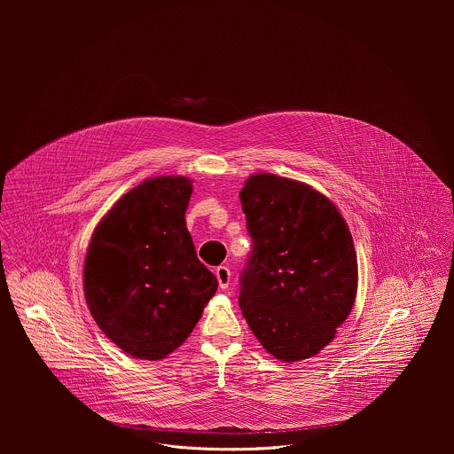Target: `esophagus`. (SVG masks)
Wrapping results in <instances>:
<instances>
[{
	"label": "esophagus",
	"mask_w": 454,
	"mask_h": 454,
	"mask_svg": "<svg viewBox=\"0 0 454 454\" xmlns=\"http://www.w3.org/2000/svg\"><path fill=\"white\" fill-rule=\"evenodd\" d=\"M215 274H216V279H218V285L220 288H229L231 285V269L225 267V265H220L215 269Z\"/></svg>",
	"instance_id": "34e87169"
}]
</instances>
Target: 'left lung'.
Wrapping results in <instances>:
<instances>
[{"instance_id":"8db88e82","label":"left lung","mask_w":454,"mask_h":454,"mask_svg":"<svg viewBox=\"0 0 454 454\" xmlns=\"http://www.w3.org/2000/svg\"><path fill=\"white\" fill-rule=\"evenodd\" d=\"M252 252L239 308L260 344L283 362L320 353L355 304L358 267L337 207L311 187L254 175L239 192Z\"/></svg>"}]
</instances>
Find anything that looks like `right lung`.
<instances>
[{
  "label": "right lung",
  "mask_w": 454,
  "mask_h": 454,
  "mask_svg": "<svg viewBox=\"0 0 454 454\" xmlns=\"http://www.w3.org/2000/svg\"><path fill=\"white\" fill-rule=\"evenodd\" d=\"M184 176L145 180L101 220L83 267L87 306L121 349L160 360L192 332L218 281L197 259Z\"/></svg>",
  "instance_id": "obj_1"
}]
</instances>
